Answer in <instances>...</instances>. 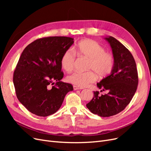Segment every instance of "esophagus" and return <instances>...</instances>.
I'll return each instance as SVG.
<instances>
[{
  "mask_svg": "<svg viewBox=\"0 0 151 151\" xmlns=\"http://www.w3.org/2000/svg\"><path fill=\"white\" fill-rule=\"evenodd\" d=\"M73 88H74V90H79V89H83V88H81V87H79V86H73Z\"/></svg>",
  "mask_w": 151,
  "mask_h": 151,
  "instance_id": "34e87169",
  "label": "esophagus"
}]
</instances>
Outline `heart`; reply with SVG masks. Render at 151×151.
<instances>
[{"mask_svg": "<svg viewBox=\"0 0 151 151\" xmlns=\"http://www.w3.org/2000/svg\"><path fill=\"white\" fill-rule=\"evenodd\" d=\"M74 51L77 56L88 59L86 68L91 70L72 72L67 77L68 82L79 87H84L96 81V74L103 78L111 74L115 65V58L111 53L105 52L104 48L98 42L93 40H84L77 45ZM74 52L69 48L62 56L61 65L67 72L72 70L74 67Z\"/></svg>", "mask_w": 151, "mask_h": 151, "instance_id": "1", "label": "heart"}]
</instances>
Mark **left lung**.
<instances>
[{
	"label": "left lung",
	"instance_id": "1",
	"mask_svg": "<svg viewBox=\"0 0 151 151\" xmlns=\"http://www.w3.org/2000/svg\"><path fill=\"white\" fill-rule=\"evenodd\" d=\"M110 45L115 65L108 76L97 83L99 89L106 93L100 95L94 91V97L86 104L91 112L101 117H108L119 113L134 96L139 78L136 63L130 52L112 36L105 38Z\"/></svg>",
	"mask_w": 151,
	"mask_h": 151
}]
</instances>
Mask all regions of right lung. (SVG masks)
Listing matches in <instances>:
<instances>
[{"label": "right lung", "mask_w": 151, "mask_h": 151, "mask_svg": "<svg viewBox=\"0 0 151 151\" xmlns=\"http://www.w3.org/2000/svg\"><path fill=\"white\" fill-rule=\"evenodd\" d=\"M73 43L72 38L50 36L36 40L22 52L13 83L17 99L31 113L39 116L52 115L73 90L72 84L60 81L61 58Z\"/></svg>", "instance_id": "obj_1"}]
</instances>
